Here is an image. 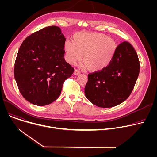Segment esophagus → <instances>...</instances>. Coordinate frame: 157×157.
I'll use <instances>...</instances> for the list:
<instances>
[{
  "label": "esophagus",
  "instance_id": "esophagus-1",
  "mask_svg": "<svg viewBox=\"0 0 157 157\" xmlns=\"http://www.w3.org/2000/svg\"><path fill=\"white\" fill-rule=\"evenodd\" d=\"M80 73H81L80 71H79L77 70H75V71H74V75H79Z\"/></svg>",
  "mask_w": 157,
  "mask_h": 157
}]
</instances>
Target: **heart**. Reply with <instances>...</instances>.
I'll return each instance as SVG.
<instances>
[{"instance_id": "heart-1", "label": "heart", "mask_w": 157, "mask_h": 157, "mask_svg": "<svg viewBox=\"0 0 157 157\" xmlns=\"http://www.w3.org/2000/svg\"><path fill=\"white\" fill-rule=\"evenodd\" d=\"M117 49L114 39L93 32H77L73 35L72 41H66L64 44L67 61L74 64L81 57L82 66L91 71L105 68L113 60Z\"/></svg>"}]
</instances>
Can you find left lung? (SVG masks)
Wrapping results in <instances>:
<instances>
[{
  "instance_id": "left-lung-1",
  "label": "left lung",
  "mask_w": 157,
  "mask_h": 157,
  "mask_svg": "<svg viewBox=\"0 0 157 157\" xmlns=\"http://www.w3.org/2000/svg\"><path fill=\"white\" fill-rule=\"evenodd\" d=\"M140 71V63L133 47L124 41L105 68L88 75L85 86L86 98L102 108L116 106L131 94Z\"/></svg>"
}]
</instances>
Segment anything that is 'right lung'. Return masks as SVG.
Instances as JSON below:
<instances>
[{
    "instance_id": "obj_1",
    "label": "right lung",
    "mask_w": 157,
    "mask_h": 157,
    "mask_svg": "<svg viewBox=\"0 0 157 157\" xmlns=\"http://www.w3.org/2000/svg\"><path fill=\"white\" fill-rule=\"evenodd\" d=\"M66 38L59 27L50 26L27 37L19 48L14 77L19 91L30 103L48 105L59 96L74 69L64 58Z\"/></svg>"
}]
</instances>
